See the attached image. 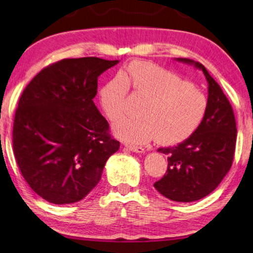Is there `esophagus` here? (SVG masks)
Segmentation results:
<instances>
[{
	"label": "esophagus",
	"instance_id": "esophagus-1",
	"mask_svg": "<svg viewBox=\"0 0 253 253\" xmlns=\"http://www.w3.org/2000/svg\"><path fill=\"white\" fill-rule=\"evenodd\" d=\"M127 148H129L130 151H132V152H136V153H143V152L145 151V148L144 147H141V146H134V145H127Z\"/></svg>",
	"mask_w": 253,
	"mask_h": 253
}]
</instances>
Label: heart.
<instances>
[{
  "label": "heart",
  "mask_w": 253,
  "mask_h": 253,
  "mask_svg": "<svg viewBox=\"0 0 253 253\" xmlns=\"http://www.w3.org/2000/svg\"><path fill=\"white\" fill-rule=\"evenodd\" d=\"M129 84L146 101L139 109L141 117L115 124L116 134L127 143H146L155 137L165 145L183 143L205 120L209 100L202 91L167 69L134 62L100 91V105L113 122L126 114Z\"/></svg>",
  "instance_id": "heart-1"
}]
</instances>
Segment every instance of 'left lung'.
I'll return each mask as SVG.
<instances>
[{
	"mask_svg": "<svg viewBox=\"0 0 253 253\" xmlns=\"http://www.w3.org/2000/svg\"><path fill=\"white\" fill-rule=\"evenodd\" d=\"M202 69L209 83V109L199 129L174 147H160L168 155V167L154 188L174 202L190 203L210 195L233 165L236 147V120L220 85L199 62L178 58Z\"/></svg>",
	"mask_w": 253,
	"mask_h": 253,
	"instance_id": "8db88e82",
	"label": "left lung"
}]
</instances>
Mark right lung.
<instances>
[{"mask_svg":"<svg viewBox=\"0 0 253 253\" xmlns=\"http://www.w3.org/2000/svg\"><path fill=\"white\" fill-rule=\"evenodd\" d=\"M117 62L64 58L43 68L20 95L13 120V154L27 184L47 202L61 205L82 200L120 148L93 102L99 76Z\"/></svg>","mask_w":253,"mask_h":253,"instance_id":"right-lung-1","label":"right lung"}]
</instances>
